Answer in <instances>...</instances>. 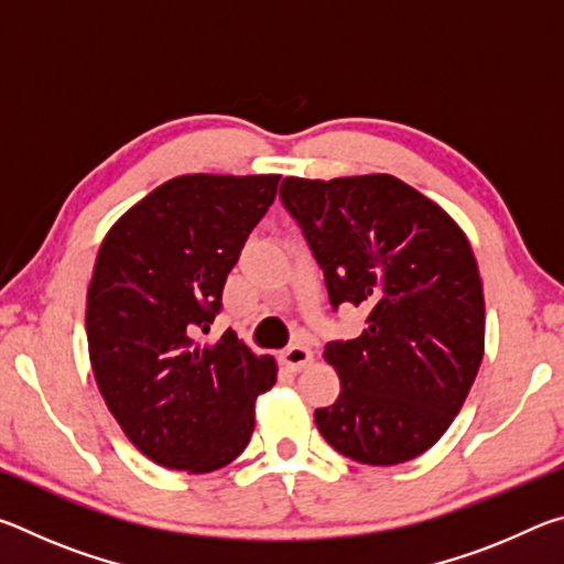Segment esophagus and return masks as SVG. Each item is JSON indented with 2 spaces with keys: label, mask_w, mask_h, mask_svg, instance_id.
Wrapping results in <instances>:
<instances>
[{
  "label": "esophagus",
  "mask_w": 564,
  "mask_h": 564,
  "mask_svg": "<svg viewBox=\"0 0 564 564\" xmlns=\"http://www.w3.org/2000/svg\"><path fill=\"white\" fill-rule=\"evenodd\" d=\"M281 360L291 370H303V368H308L311 362H313V350L305 348V346H291V348H285L281 352Z\"/></svg>",
  "instance_id": "34e87169"
}]
</instances>
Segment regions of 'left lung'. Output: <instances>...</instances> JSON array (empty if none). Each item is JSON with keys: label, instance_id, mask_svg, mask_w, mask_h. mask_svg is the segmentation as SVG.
Masks as SVG:
<instances>
[{"label": "left lung", "instance_id": "1", "mask_svg": "<svg viewBox=\"0 0 564 564\" xmlns=\"http://www.w3.org/2000/svg\"><path fill=\"white\" fill-rule=\"evenodd\" d=\"M281 198L333 308H368L358 338L323 350L340 393L316 410L321 435L362 465L413 460L460 413L485 352L470 241L443 206L390 174L285 176Z\"/></svg>", "mask_w": 564, "mask_h": 564}]
</instances>
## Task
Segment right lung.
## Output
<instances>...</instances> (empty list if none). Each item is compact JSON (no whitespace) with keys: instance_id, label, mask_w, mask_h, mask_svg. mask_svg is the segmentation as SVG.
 <instances>
[{"instance_id":"right-lung-1","label":"right lung","mask_w":564,"mask_h":564,"mask_svg":"<svg viewBox=\"0 0 564 564\" xmlns=\"http://www.w3.org/2000/svg\"><path fill=\"white\" fill-rule=\"evenodd\" d=\"M279 174H184L133 204L104 236L87 291V343L109 413L139 453L188 475L246 451L271 356L234 330L202 340L228 271L269 212Z\"/></svg>"}]
</instances>
